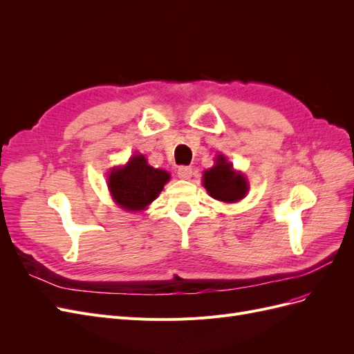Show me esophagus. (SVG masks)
<instances>
[{"instance_id":"obj_1","label":"esophagus","mask_w":354,"mask_h":354,"mask_svg":"<svg viewBox=\"0 0 354 354\" xmlns=\"http://www.w3.org/2000/svg\"><path fill=\"white\" fill-rule=\"evenodd\" d=\"M177 176H178L180 178H183V180L190 178V176H192V168H190V167H186V165H181V167H178V169H177Z\"/></svg>"}]
</instances>
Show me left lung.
I'll return each mask as SVG.
<instances>
[{"label":"left lung","instance_id":"1","mask_svg":"<svg viewBox=\"0 0 354 354\" xmlns=\"http://www.w3.org/2000/svg\"><path fill=\"white\" fill-rule=\"evenodd\" d=\"M202 185L211 198L226 203L243 199L250 190L248 180L241 171L233 169V165L224 155H218L214 167L203 171Z\"/></svg>","mask_w":354,"mask_h":354}]
</instances>
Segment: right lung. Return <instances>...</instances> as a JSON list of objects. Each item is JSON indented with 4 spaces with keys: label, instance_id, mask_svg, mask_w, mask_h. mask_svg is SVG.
Returning <instances> with one entry per match:
<instances>
[{
    "label": "right lung",
    "instance_id": "obj_1",
    "mask_svg": "<svg viewBox=\"0 0 354 354\" xmlns=\"http://www.w3.org/2000/svg\"><path fill=\"white\" fill-rule=\"evenodd\" d=\"M169 174L147 164L143 155H133L124 167L113 168L108 187L113 201L125 211H142L159 196Z\"/></svg>",
    "mask_w": 354,
    "mask_h": 354
}]
</instances>
